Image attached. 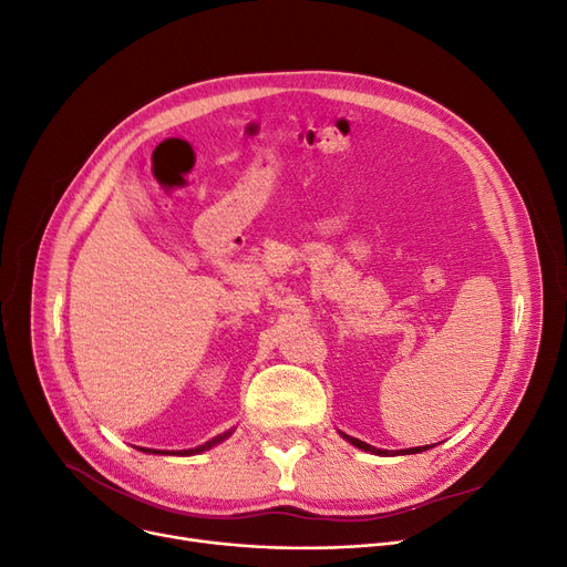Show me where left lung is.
<instances>
[{"label":"left lung","instance_id":"left-lung-1","mask_svg":"<svg viewBox=\"0 0 567 567\" xmlns=\"http://www.w3.org/2000/svg\"><path fill=\"white\" fill-rule=\"evenodd\" d=\"M342 434V439H347L351 445H355V449H361V451H365V453H374V455H413V453H423V451H427L430 445H419V449H406V451H400V453H395V451H381V449H374V445H370V443H365V441H361V439H353V436H349V434H344V432H340Z\"/></svg>","mask_w":567,"mask_h":567}]
</instances>
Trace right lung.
I'll return each instance as SVG.
<instances>
[{
	"label": "right lung",
	"mask_w": 567,
	"mask_h": 567,
	"mask_svg": "<svg viewBox=\"0 0 567 567\" xmlns=\"http://www.w3.org/2000/svg\"><path fill=\"white\" fill-rule=\"evenodd\" d=\"M234 430H229V432H223V434H218V436H214L212 441H206V443H202V445H197V449H188V451H172V453H165V451H152V449H140L142 453H156V455H197V453H204V451H208V449H214V445H218L220 441H225L229 434H231Z\"/></svg>",
	"instance_id": "right-lung-1"
}]
</instances>
